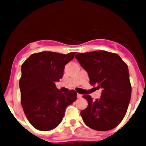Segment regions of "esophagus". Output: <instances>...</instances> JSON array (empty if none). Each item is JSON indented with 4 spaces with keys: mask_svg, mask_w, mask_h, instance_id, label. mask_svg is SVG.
<instances>
[{
    "mask_svg": "<svg viewBox=\"0 0 146 146\" xmlns=\"http://www.w3.org/2000/svg\"><path fill=\"white\" fill-rule=\"evenodd\" d=\"M77 96H78V99H81V98H82V94H79V93H78V94H77Z\"/></svg>",
    "mask_w": 146,
    "mask_h": 146,
    "instance_id": "esophagus-1",
    "label": "esophagus"
}]
</instances>
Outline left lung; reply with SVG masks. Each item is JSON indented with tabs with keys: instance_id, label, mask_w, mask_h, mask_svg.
<instances>
[{
	"instance_id": "8db88e82",
	"label": "left lung",
	"mask_w": 146,
	"mask_h": 146,
	"mask_svg": "<svg viewBox=\"0 0 146 146\" xmlns=\"http://www.w3.org/2000/svg\"><path fill=\"white\" fill-rule=\"evenodd\" d=\"M88 73L90 85L103 89L100 99L84 95L88 107L81 111L84 123L96 131L116 127L123 120L131 96L128 66L117 54L99 50L75 55Z\"/></svg>"
}]
</instances>
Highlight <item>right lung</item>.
I'll use <instances>...</instances> for the list:
<instances>
[{"label":"right lung","mask_w":146,"mask_h":146,"mask_svg":"<svg viewBox=\"0 0 146 146\" xmlns=\"http://www.w3.org/2000/svg\"><path fill=\"white\" fill-rule=\"evenodd\" d=\"M75 54L41 52L33 54L22 64L21 104L28 120L36 129L46 131L58 126L66 107L77 99L74 90L62 93L55 84L62 78L64 66Z\"/></svg>","instance_id":"obj_1"}]
</instances>
